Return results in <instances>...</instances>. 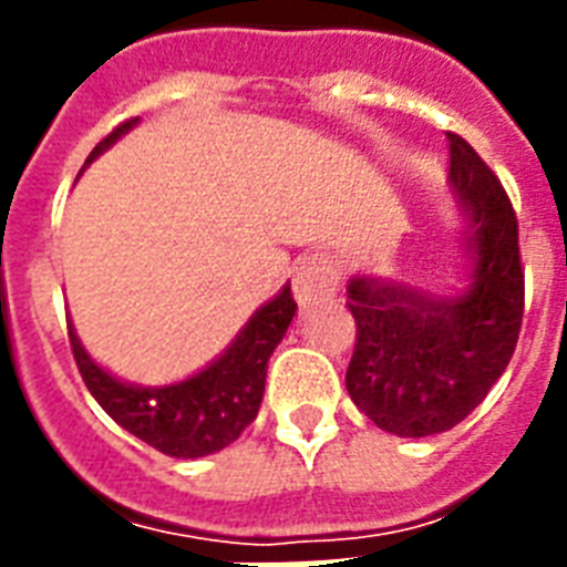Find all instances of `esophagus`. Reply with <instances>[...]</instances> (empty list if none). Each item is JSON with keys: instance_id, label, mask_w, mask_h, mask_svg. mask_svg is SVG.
I'll return each mask as SVG.
<instances>
[{"instance_id": "1", "label": "esophagus", "mask_w": 567, "mask_h": 567, "mask_svg": "<svg viewBox=\"0 0 567 567\" xmlns=\"http://www.w3.org/2000/svg\"><path fill=\"white\" fill-rule=\"evenodd\" d=\"M338 291V267L323 252L306 256L293 274V297L300 306H315Z\"/></svg>"}]
</instances>
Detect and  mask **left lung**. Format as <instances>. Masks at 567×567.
<instances>
[{
	"instance_id": "1",
	"label": "left lung",
	"mask_w": 567,
	"mask_h": 567,
	"mask_svg": "<svg viewBox=\"0 0 567 567\" xmlns=\"http://www.w3.org/2000/svg\"><path fill=\"white\" fill-rule=\"evenodd\" d=\"M450 190L462 208L471 270L456 293L355 274L347 306L355 350L347 391L379 430L423 439L465 421L506 371L524 318L518 220L465 137L450 135Z\"/></svg>"
}]
</instances>
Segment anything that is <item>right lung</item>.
Listing matches in <instances>:
<instances>
[{
	"label": "right lung",
	"instance_id": "right-lung-1",
	"mask_svg": "<svg viewBox=\"0 0 567 567\" xmlns=\"http://www.w3.org/2000/svg\"><path fill=\"white\" fill-rule=\"evenodd\" d=\"M137 126V117L117 126L105 141L93 146L91 158L96 162L109 146ZM297 302L291 285H285L274 300L252 311L235 341L203 371L190 373L173 385H132L109 373L84 350L73 323L70 344L84 385L96 396V403L150 447L162 450L176 458L212 456L217 450L238 439L249 423L256 421L258 405L265 396L267 362L291 327Z\"/></svg>",
	"mask_w": 567,
	"mask_h": 567
}]
</instances>
